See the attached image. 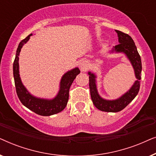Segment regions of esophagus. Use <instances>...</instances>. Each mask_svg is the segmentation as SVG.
Here are the masks:
<instances>
[{"mask_svg": "<svg viewBox=\"0 0 156 156\" xmlns=\"http://www.w3.org/2000/svg\"><path fill=\"white\" fill-rule=\"evenodd\" d=\"M80 68L82 72H86L88 69V64L86 61H82L80 64Z\"/></svg>", "mask_w": 156, "mask_h": 156, "instance_id": "34e87169", "label": "esophagus"}]
</instances>
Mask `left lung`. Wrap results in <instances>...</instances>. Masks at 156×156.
Masks as SVG:
<instances>
[{"instance_id":"left-lung-1","label":"left lung","mask_w":156,"mask_h":156,"mask_svg":"<svg viewBox=\"0 0 156 156\" xmlns=\"http://www.w3.org/2000/svg\"><path fill=\"white\" fill-rule=\"evenodd\" d=\"M116 32L119 44L113 47L110 53H123L131 62L133 68L136 80L131 88L118 99L108 100L102 98L97 90V75L91 72H88L89 75V89L93 104L98 109L106 112H118L123 110L128 104L133 101L138 94L140 89V80L141 79V59L133 39L128 34L119 30Z\"/></svg>"}]
</instances>
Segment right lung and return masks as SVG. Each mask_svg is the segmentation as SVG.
Listing matches in <instances>:
<instances>
[{
    "mask_svg": "<svg viewBox=\"0 0 156 156\" xmlns=\"http://www.w3.org/2000/svg\"><path fill=\"white\" fill-rule=\"evenodd\" d=\"M31 35L33 34L29 35L20 42L16 51L13 63V76L16 92L21 103L25 107L40 116H51L59 113L66 107L69 99V88L76 75L80 73V70L78 67H75L63 74L59 83L58 93L53 99H44L31 94L23 85L19 72V55L21 48L27 43Z\"/></svg>",
    "mask_w": 156,
    "mask_h": 156,
    "instance_id": "obj_1",
    "label": "right lung"
}]
</instances>
